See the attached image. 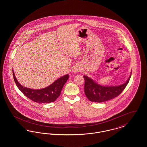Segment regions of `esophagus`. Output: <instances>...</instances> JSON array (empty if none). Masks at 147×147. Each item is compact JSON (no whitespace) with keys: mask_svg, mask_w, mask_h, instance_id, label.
<instances>
[{"mask_svg":"<svg viewBox=\"0 0 147 147\" xmlns=\"http://www.w3.org/2000/svg\"><path fill=\"white\" fill-rule=\"evenodd\" d=\"M79 68H75L74 70H73V72L74 73H77L79 71Z\"/></svg>","mask_w":147,"mask_h":147,"instance_id":"34e87169","label":"esophagus"}]
</instances>
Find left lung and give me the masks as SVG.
Here are the masks:
<instances>
[{
    "label": "left lung",
    "mask_w": 147,
    "mask_h": 147,
    "mask_svg": "<svg viewBox=\"0 0 147 147\" xmlns=\"http://www.w3.org/2000/svg\"><path fill=\"white\" fill-rule=\"evenodd\" d=\"M131 74L126 83L119 86H105L95 83L89 77L84 76V92L87 98L92 102H102L116 98L123 91L128 83Z\"/></svg>",
    "instance_id": "obj_1"
}]
</instances>
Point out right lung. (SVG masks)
Listing matches in <instances>:
<instances>
[{
  "mask_svg": "<svg viewBox=\"0 0 147 147\" xmlns=\"http://www.w3.org/2000/svg\"><path fill=\"white\" fill-rule=\"evenodd\" d=\"M13 74L14 81L19 89L30 100L42 104L50 103L55 101L60 95L64 85L69 78L68 74L63 76L46 88L34 90L21 85L17 80L13 70Z\"/></svg>",
  "mask_w": 147,
  "mask_h": 147,
  "instance_id": "1",
  "label": "right lung"
}]
</instances>
